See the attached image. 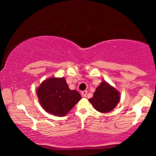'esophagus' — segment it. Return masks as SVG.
<instances>
[{
  "mask_svg": "<svg viewBox=\"0 0 156 156\" xmlns=\"http://www.w3.org/2000/svg\"><path fill=\"white\" fill-rule=\"evenodd\" d=\"M87 95V91H83L82 92V96L83 97H86Z\"/></svg>",
  "mask_w": 156,
  "mask_h": 156,
  "instance_id": "34e87169",
  "label": "esophagus"
}]
</instances>
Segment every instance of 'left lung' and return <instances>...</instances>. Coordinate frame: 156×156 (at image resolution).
Wrapping results in <instances>:
<instances>
[{
  "label": "left lung",
  "instance_id": "left-lung-1",
  "mask_svg": "<svg viewBox=\"0 0 156 156\" xmlns=\"http://www.w3.org/2000/svg\"><path fill=\"white\" fill-rule=\"evenodd\" d=\"M89 101L98 112L107 113L114 109L120 101V92L108 83L102 81Z\"/></svg>",
  "mask_w": 156,
  "mask_h": 156
}]
</instances>
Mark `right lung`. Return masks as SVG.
<instances>
[{
    "instance_id": "1",
    "label": "right lung",
    "mask_w": 156,
    "mask_h": 156,
    "mask_svg": "<svg viewBox=\"0 0 156 156\" xmlns=\"http://www.w3.org/2000/svg\"><path fill=\"white\" fill-rule=\"evenodd\" d=\"M37 95L42 107L55 116H64L82 99L76 90H71L65 79L51 77L41 83Z\"/></svg>"
}]
</instances>
